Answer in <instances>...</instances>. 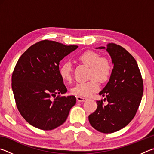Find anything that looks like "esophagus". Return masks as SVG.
Here are the masks:
<instances>
[{
    "label": "esophagus",
    "instance_id": "obj_1",
    "mask_svg": "<svg viewBox=\"0 0 154 154\" xmlns=\"http://www.w3.org/2000/svg\"><path fill=\"white\" fill-rule=\"evenodd\" d=\"M86 100V98L84 97H82V96H77V100L78 102H83Z\"/></svg>",
    "mask_w": 154,
    "mask_h": 154
}]
</instances>
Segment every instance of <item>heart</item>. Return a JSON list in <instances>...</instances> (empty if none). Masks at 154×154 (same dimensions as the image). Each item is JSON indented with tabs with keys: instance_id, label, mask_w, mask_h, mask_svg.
Segmentation results:
<instances>
[{
	"instance_id": "obj_1",
	"label": "heart",
	"mask_w": 154,
	"mask_h": 154,
	"mask_svg": "<svg viewBox=\"0 0 154 154\" xmlns=\"http://www.w3.org/2000/svg\"><path fill=\"white\" fill-rule=\"evenodd\" d=\"M78 60L85 66L90 67L89 77L92 78L86 82H79L71 88L72 94L87 97L99 89V82H105L111 76L112 66L107 59L100 58L97 53L88 51L81 54ZM60 75L62 80L69 82L72 78V66L71 62H64L60 67ZM96 78V79H95Z\"/></svg>"
}]
</instances>
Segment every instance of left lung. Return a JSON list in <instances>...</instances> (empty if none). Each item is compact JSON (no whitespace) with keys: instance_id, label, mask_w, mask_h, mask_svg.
I'll return each instance as SVG.
<instances>
[{"instance_id":"8db88e82","label":"left lung","mask_w":154,"mask_h":154,"mask_svg":"<svg viewBox=\"0 0 154 154\" xmlns=\"http://www.w3.org/2000/svg\"><path fill=\"white\" fill-rule=\"evenodd\" d=\"M96 49H106L111 56L113 70L108 83L99 92L108 102L96 101L97 109L88 116L94 128L112 133L126 126L136 114L141 101L143 83L137 61L128 51L115 43Z\"/></svg>"}]
</instances>
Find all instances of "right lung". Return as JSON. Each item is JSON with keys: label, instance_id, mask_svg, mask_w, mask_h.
Listing matches in <instances>:
<instances>
[{"label": "right lung", "instance_id": "1", "mask_svg": "<svg viewBox=\"0 0 154 154\" xmlns=\"http://www.w3.org/2000/svg\"><path fill=\"white\" fill-rule=\"evenodd\" d=\"M77 48L44 40L30 46L18 60L12 90L20 114L36 128L50 130L60 126L76 103L74 96L52 97L67 92L60 75V61Z\"/></svg>", "mask_w": 154, "mask_h": 154}]
</instances>
